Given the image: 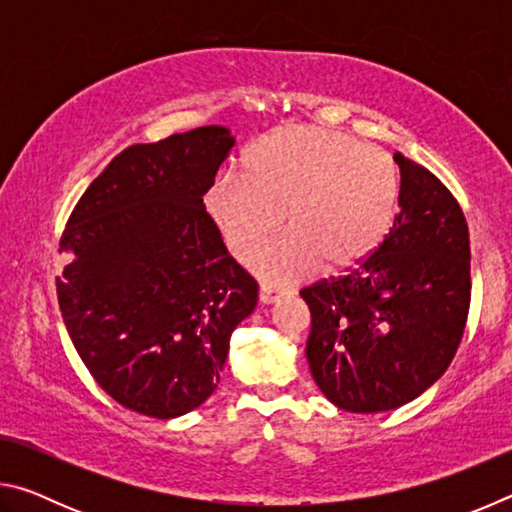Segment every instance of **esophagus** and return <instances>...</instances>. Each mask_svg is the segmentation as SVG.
Segmentation results:
<instances>
[{
	"label": "esophagus",
	"instance_id": "1",
	"mask_svg": "<svg viewBox=\"0 0 512 512\" xmlns=\"http://www.w3.org/2000/svg\"><path fill=\"white\" fill-rule=\"evenodd\" d=\"M277 298H280V291L273 289V287H264L259 289V300L264 302V305H273V302H277Z\"/></svg>",
	"mask_w": 512,
	"mask_h": 512
}]
</instances>
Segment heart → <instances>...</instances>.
I'll return each mask as SVG.
<instances>
[{"mask_svg":"<svg viewBox=\"0 0 512 512\" xmlns=\"http://www.w3.org/2000/svg\"><path fill=\"white\" fill-rule=\"evenodd\" d=\"M400 171L377 146L320 126H287L253 144L241 176L207 189L205 210L232 257L248 262L282 223L289 232L255 259L266 282L284 284L361 264L391 228Z\"/></svg>","mask_w":512,"mask_h":512,"instance_id":"b5f03b06","label":"heart"}]
</instances>
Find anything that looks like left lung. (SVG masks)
Wrapping results in <instances>:
<instances>
[{
  "label": "left lung",
  "instance_id": "left-lung-1",
  "mask_svg": "<svg viewBox=\"0 0 512 512\" xmlns=\"http://www.w3.org/2000/svg\"><path fill=\"white\" fill-rule=\"evenodd\" d=\"M400 214L375 253L302 289L307 361L329 402L350 413L400 409L443 377L470 311V232L452 192L395 153Z\"/></svg>",
  "mask_w": 512,
  "mask_h": 512
}]
</instances>
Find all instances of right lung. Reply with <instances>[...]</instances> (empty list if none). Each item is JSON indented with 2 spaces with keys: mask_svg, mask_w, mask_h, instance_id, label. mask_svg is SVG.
<instances>
[{
  "mask_svg": "<svg viewBox=\"0 0 512 512\" xmlns=\"http://www.w3.org/2000/svg\"><path fill=\"white\" fill-rule=\"evenodd\" d=\"M235 137L201 126L112 158L76 203L58 305L76 352L112 400L149 418L194 411L219 384L230 336L257 305L207 216Z\"/></svg>",
  "mask_w": 512,
  "mask_h": 512,
  "instance_id": "obj_1",
  "label": "right lung"
}]
</instances>
